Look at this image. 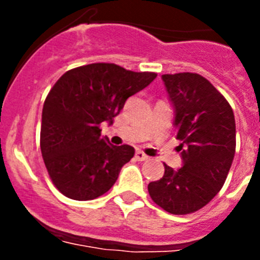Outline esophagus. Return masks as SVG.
Returning <instances> with one entry per match:
<instances>
[{
	"label": "esophagus",
	"mask_w": 260,
	"mask_h": 260,
	"mask_svg": "<svg viewBox=\"0 0 260 260\" xmlns=\"http://www.w3.org/2000/svg\"><path fill=\"white\" fill-rule=\"evenodd\" d=\"M135 158H137L138 161H144V160H147V158H148V156H147L143 151L138 150L137 152H135Z\"/></svg>",
	"instance_id": "obj_1"
}]
</instances>
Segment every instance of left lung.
<instances>
[{
  "instance_id": "8db88e82",
  "label": "left lung",
  "mask_w": 260,
  "mask_h": 260,
  "mask_svg": "<svg viewBox=\"0 0 260 260\" xmlns=\"http://www.w3.org/2000/svg\"><path fill=\"white\" fill-rule=\"evenodd\" d=\"M161 79L174 109L182 168L164 164V176L148 185V192L167 212L186 215L210 203L224 185L236 152V121L229 103L202 75Z\"/></svg>"
}]
</instances>
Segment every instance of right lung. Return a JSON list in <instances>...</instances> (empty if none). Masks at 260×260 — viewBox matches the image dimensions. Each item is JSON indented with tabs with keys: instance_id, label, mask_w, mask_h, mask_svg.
<instances>
[{
	"instance_id": "obj_1",
	"label": "right lung",
	"mask_w": 260,
	"mask_h": 260,
	"mask_svg": "<svg viewBox=\"0 0 260 260\" xmlns=\"http://www.w3.org/2000/svg\"><path fill=\"white\" fill-rule=\"evenodd\" d=\"M157 74L135 73L114 63H91L66 71L43 107L40 148L50 180L74 201L105 194L134 156L127 144L113 146L100 123H113L130 96Z\"/></svg>"
}]
</instances>
